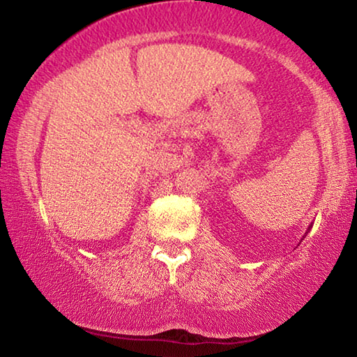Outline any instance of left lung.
Returning a JSON list of instances; mask_svg holds the SVG:
<instances>
[{"mask_svg":"<svg viewBox=\"0 0 357 357\" xmlns=\"http://www.w3.org/2000/svg\"><path fill=\"white\" fill-rule=\"evenodd\" d=\"M310 228H312V223H310V225H309V228H307V231H305V234H307V233H309V231H310ZM305 234H304V238H305ZM301 241H302V239H301Z\"/></svg>","mask_w":357,"mask_h":357,"instance_id":"obj_1","label":"left lung"}]
</instances>
